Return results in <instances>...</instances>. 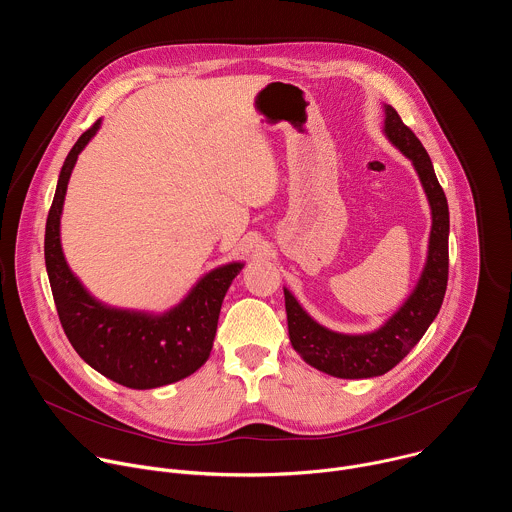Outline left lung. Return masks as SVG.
<instances>
[{
  "label": "left lung",
  "instance_id": "1",
  "mask_svg": "<svg viewBox=\"0 0 512 512\" xmlns=\"http://www.w3.org/2000/svg\"><path fill=\"white\" fill-rule=\"evenodd\" d=\"M385 133L413 162L431 206L429 253L415 291L377 332L348 336L316 324L296 298L283 289L291 346L314 369L338 379H371L397 367L440 312L448 287L450 212L444 188L435 178L421 141L391 105H385Z\"/></svg>",
  "mask_w": 512,
  "mask_h": 512
}]
</instances>
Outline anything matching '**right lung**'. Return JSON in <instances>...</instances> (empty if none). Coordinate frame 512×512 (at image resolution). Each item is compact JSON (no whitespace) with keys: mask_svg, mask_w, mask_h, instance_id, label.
<instances>
[{"mask_svg":"<svg viewBox=\"0 0 512 512\" xmlns=\"http://www.w3.org/2000/svg\"><path fill=\"white\" fill-rule=\"evenodd\" d=\"M99 125L101 119L77 139L60 170L46 218V271L62 330L79 356L123 387L154 389L192 375L206 362L225 294L243 265L229 263L210 271L164 316L113 310L95 302L64 261L60 212L70 172Z\"/></svg>","mask_w":512,"mask_h":512,"instance_id":"obj_1","label":"right lung"}]
</instances>
